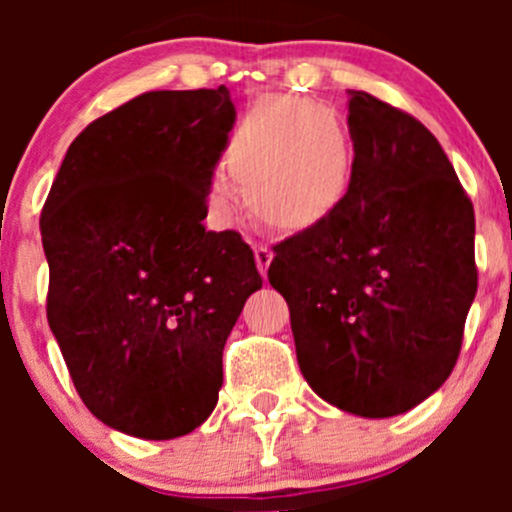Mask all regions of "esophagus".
<instances>
[{
  "mask_svg": "<svg viewBox=\"0 0 512 512\" xmlns=\"http://www.w3.org/2000/svg\"><path fill=\"white\" fill-rule=\"evenodd\" d=\"M255 262H257V270H260V275H267V267H270V262H272L270 247L257 245L255 247Z\"/></svg>",
  "mask_w": 512,
  "mask_h": 512,
  "instance_id": "obj_1",
  "label": "esophagus"
}]
</instances>
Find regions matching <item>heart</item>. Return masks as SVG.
Instances as JSON below:
<instances>
[{"instance_id":"b5f03b06","label":"heart","mask_w":512,"mask_h":512,"mask_svg":"<svg viewBox=\"0 0 512 512\" xmlns=\"http://www.w3.org/2000/svg\"><path fill=\"white\" fill-rule=\"evenodd\" d=\"M227 165L250 208L275 227H309L327 218L349 190L352 143L334 108L309 98L267 96L235 128ZM232 195L215 178L213 198Z\"/></svg>"}]
</instances>
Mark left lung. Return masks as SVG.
I'll use <instances>...</instances> for the list:
<instances>
[{
  "label": "left lung",
  "instance_id": "obj_1",
  "mask_svg": "<svg viewBox=\"0 0 512 512\" xmlns=\"http://www.w3.org/2000/svg\"><path fill=\"white\" fill-rule=\"evenodd\" d=\"M354 163L342 203L275 245L307 384L337 409L386 418L451 376L478 289L476 215L431 131L349 91Z\"/></svg>",
  "mask_w": 512,
  "mask_h": 512
}]
</instances>
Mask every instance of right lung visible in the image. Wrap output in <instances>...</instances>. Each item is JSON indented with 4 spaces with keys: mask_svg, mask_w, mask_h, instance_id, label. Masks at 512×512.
<instances>
[{
    "mask_svg": "<svg viewBox=\"0 0 512 512\" xmlns=\"http://www.w3.org/2000/svg\"><path fill=\"white\" fill-rule=\"evenodd\" d=\"M232 126L225 86L131 98L76 136L41 210L49 327L86 409L128 436L168 441L213 414L262 287L240 232L203 225Z\"/></svg>",
    "mask_w": 512,
    "mask_h": 512,
    "instance_id": "right-lung-1",
    "label": "right lung"
}]
</instances>
